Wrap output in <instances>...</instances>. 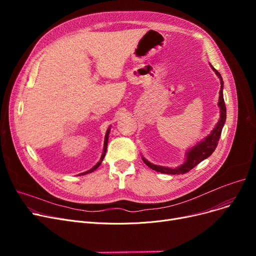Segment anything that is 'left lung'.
Here are the masks:
<instances>
[{
    "instance_id": "8db88e82",
    "label": "left lung",
    "mask_w": 256,
    "mask_h": 256,
    "mask_svg": "<svg viewBox=\"0 0 256 256\" xmlns=\"http://www.w3.org/2000/svg\"><path fill=\"white\" fill-rule=\"evenodd\" d=\"M210 67H212V70L214 72V74H216L217 76L220 78V84H221V89L219 92V102H218V106L220 108L219 121L217 122V124L214 126V128H212L210 134H208V135L204 139H202L196 145L191 147L190 150H188L186 152L184 162L176 168H169V167L154 165V164L150 163V160H147L145 158L142 156L143 162L150 168H152V170H156V172H160V173L173 174V176H176V174H184L186 172H189L191 169H193L195 166H197L199 163L202 162L204 160L208 158L214 152V150H216L220 136H221L222 128L224 126L225 121H226V106H225V102H224V98H223L224 83H223L222 76L214 68L212 65H210Z\"/></svg>"
}]
</instances>
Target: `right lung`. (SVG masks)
<instances>
[{
	"label": "right lung",
	"instance_id": "add662e5",
	"mask_svg": "<svg viewBox=\"0 0 256 256\" xmlns=\"http://www.w3.org/2000/svg\"><path fill=\"white\" fill-rule=\"evenodd\" d=\"M110 128L106 130V136H104V150H102V156H100V160H98V162L96 163V166H93L90 170H88V171H86V172H83V173H80L78 176H85V174H88V173H91V172H93L94 170H96L98 167H100V165L102 164V160H104V156H106V146H108V140H109V134H110Z\"/></svg>",
	"mask_w": 256,
	"mask_h": 256
}]
</instances>
